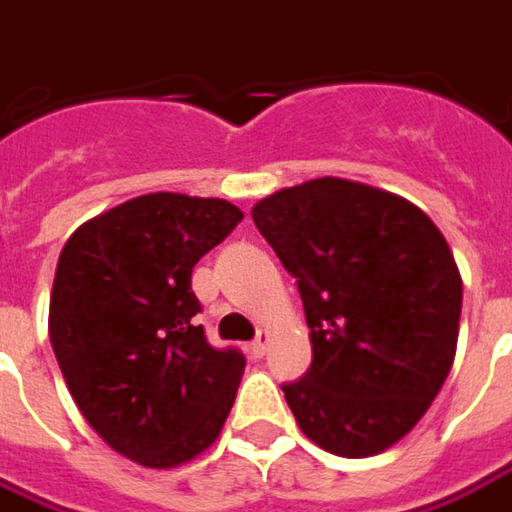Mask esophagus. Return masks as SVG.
Returning a JSON list of instances; mask_svg holds the SVG:
<instances>
[{
    "label": "esophagus",
    "mask_w": 512,
    "mask_h": 512,
    "mask_svg": "<svg viewBox=\"0 0 512 512\" xmlns=\"http://www.w3.org/2000/svg\"><path fill=\"white\" fill-rule=\"evenodd\" d=\"M267 343H270V334H267V331H259V334H256V340H253V343L248 345L250 357L262 359L264 351H267Z\"/></svg>",
    "instance_id": "1"
}]
</instances>
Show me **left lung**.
Masks as SVG:
<instances>
[{
    "instance_id": "obj_1",
    "label": "left lung",
    "mask_w": 512,
    "mask_h": 512,
    "mask_svg": "<svg viewBox=\"0 0 512 512\" xmlns=\"http://www.w3.org/2000/svg\"><path fill=\"white\" fill-rule=\"evenodd\" d=\"M298 281L312 365L284 398L340 457L390 449L424 418L457 351L463 281L438 225L410 200L315 178L253 206Z\"/></svg>"
}]
</instances>
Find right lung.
<instances>
[{
  "label": "right lung",
  "mask_w": 512,
  "mask_h": 512,
  "mask_svg": "<svg viewBox=\"0 0 512 512\" xmlns=\"http://www.w3.org/2000/svg\"><path fill=\"white\" fill-rule=\"evenodd\" d=\"M242 217L228 200L155 192L83 222L63 245L49 343L77 410L133 463H189L234 407L245 357L195 326L192 267Z\"/></svg>",
  "instance_id": "add662e5"
}]
</instances>
